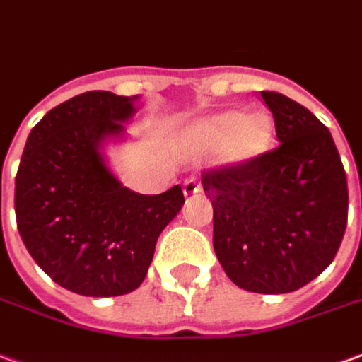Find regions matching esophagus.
Here are the masks:
<instances>
[{"instance_id":"34e87169","label":"esophagus","mask_w":362,"mask_h":362,"mask_svg":"<svg viewBox=\"0 0 362 362\" xmlns=\"http://www.w3.org/2000/svg\"><path fill=\"white\" fill-rule=\"evenodd\" d=\"M182 189H184V196L198 194V192H202V182H199L196 176H189V178H186L184 184H182Z\"/></svg>"}]
</instances>
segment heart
I'll return each mask as SVG.
<instances>
[{
	"mask_svg": "<svg viewBox=\"0 0 362 362\" xmlns=\"http://www.w3.org/2000/svg\"><path fill=\"white\" fill-rule=\"evenodd\" d=\"M272 121L264 113L243 115L239 111H223L202 121L194 135L202 145H223L231 160H252L269 151L272 143Z\"/></svg>",
	"mask_w": 362,
	"mask_h": 362,
	"instance_id": "1",
	"label": "heart"
}]
</instances>
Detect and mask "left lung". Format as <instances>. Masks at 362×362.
Wrapping results in <instances>:
<instances>
[{
	"label": "left lung",
	"instance_id": "left-lung-1",
	"mask_svg": "<svg viewBox=\"0 0 362 362\" xmlns=\"http://www.w3.org/2000/svg\"><path fill=\"white\" fill-rule=\"evenodd\" d=\"M280 145L202 173L214 249L243 290L286 294L320 276L347 227L345 168L329 129L294 100L260 92Z\"/></svg>",
	"mask_w": 362,
	"mask_h": 362
}]
</instances>
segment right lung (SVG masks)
<instances>
[{
  "label": "right lung",
  "instance_id": "1",
  "mask_svg": "<svg viewBox=\"0 0 362 362\" xmlns=\"http://www.w3.org/2000/svg\"><path fill=\"white\" fill-rule=\"evenodd\" d=\"M135 100L95 90L57 105L33 127L15 176V217L27 251L76 294L110 298L141 286L158 235L184 204L180 184L137 194L103 163L100 143L125 131Z\"/></svg>",
  "mask_w": 362,
  "mask_h": 362
}]
</instances>
